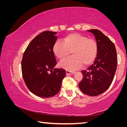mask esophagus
I'll return each mask as SVG.
<instances>
[{
  "instance_id": "obj_1",
  "label": "esophagus",
  "mask_w": 127,
  "mask_h": 127,
  "mask_svg": "<svg viewBox=\"0 0 127 127\" xmlns=\"http://www.w3.org/2000/svg\"><path fill=\"white\" fill-rule=\"evenodd\" d=\"M66 74L72 75V74H73L74 73V72H71V71H69V70H66Z\"/></svg>"
}]
</instances>
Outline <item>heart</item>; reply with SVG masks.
Masks as SVG:
<instances>
[{"label":"heart","instance_id":"1","mask_svg":"<svg viewBox=\"0 0 127 127\" xmlns=\"http://www.w3.org/2000/svg\"><path fill=\"white\" fill-rule=\"evenodd\" d=\"M53 51L59 61L72 57L62 62L60 66L67 70L77 69L83 65L86 67L95 61L98 51V46L94 38L77 33L69 34L64 37L63 41H57L54 44Z\"/></svg>","mask_w":127,"mask_h":127}]
</instances>
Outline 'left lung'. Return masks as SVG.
<instances>
[{
  "instance_id": "8db88e82",
  "label": "left lung",
  "mask_w": 127,
  "mask_h": 127,
  "mask_svg": "<svg viewBox=\"0 0 127 127\" xmlns=\"http://www.w3.org/2000/svg\"><path fill=\"white\" fill-rule=\"evenodd\" d=\"M88 31L95 36L98 51L94 64L82 71L83 79L78 85L83 93L96 96L106 91L112 83L117 68V54L114 43L100 31Z\"/></svg>"
}]
</instances>
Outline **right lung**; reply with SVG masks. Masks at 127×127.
<instances>
[{"label": "right lung", "mask_w": 127, "mask_h": 127, "mask_svg": "<svg viewBox=\"0 0 127 127\" xmlns=\"http://www.w3.org/2000/svg\"><path fill=\"white\" fill-rule=\"evenodd\" d=\"M55 32L44 31L33 38L26 49L21 62L22 76L32 93L41 97H50L59 92L66 75L62 68H54L57 61L53 47Z\"/></svg>", "instance_id": "obj_1"}]
</instances>
